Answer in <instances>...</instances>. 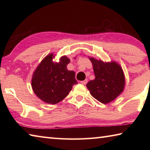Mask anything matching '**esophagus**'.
Masks as SVG:
<instances>
[{"instance_id":"obj_1","label":"esophagus","mask_w":150,"mask_h":150,"mask_svg":"<svg viewBox=\"0 0 150 150\" xmlns=\"http://www.w3.org/2000/svg\"><path fill=\"white\" fill-rule=\"evenodd\" d=\"M81 84H83V85H86L87 83V79H85L84 81H81Z\"/></svg>"}]
</instances>
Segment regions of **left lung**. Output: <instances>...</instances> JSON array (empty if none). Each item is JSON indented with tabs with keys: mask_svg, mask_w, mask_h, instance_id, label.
<instances>
[{
	"mask_svg": "<svg viewBox=\"0 0 150 150\" xmlns=\"http://www.w3.org/2000/svg\"><path fill=\"white\" fill-rule=\"evenodd\" d=\"M93 64L95 79L90 81L87 87L91 95L103 104L116 99L123 92L125 87V76L121 66L117 62H104L88 57Z\"/></svg>",
	"mask_w": 150,
	"mask_h": 150,
	"instance_id": "left-lung-1",
	"label": "left lung"
}]
</instances>
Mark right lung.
I'll list each match as a JSON object with an SVG mask.
<instances>
[{
	"mask_svg": "<svg viewBox=\"0 0 150 150\" xmlns=\"http://www.w3.org/2000/svg\"><path fill=\"white\" fill-rule=\"evenodd\" d=\"M54 54L44 57L33 73L32 87L36 96L45 103L55 105L64 99L77 84L75 73L67 69L70 59L65 55L59 62L53 61Z\"/></svg>",
	"mask_w": 150,
	"mask_h": 150,
	"instance_id": "right-lung-1",
	"label": "right lung"
}]
</instances>
